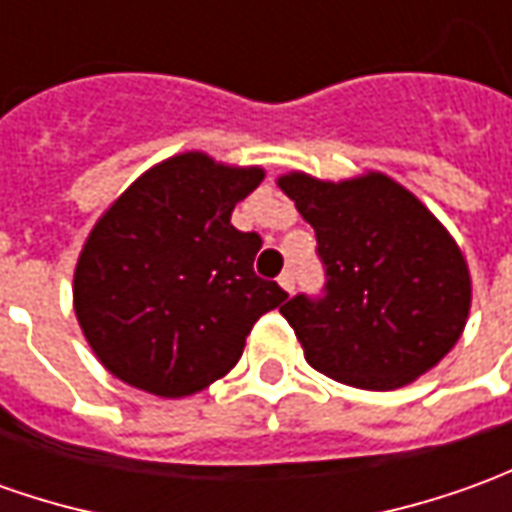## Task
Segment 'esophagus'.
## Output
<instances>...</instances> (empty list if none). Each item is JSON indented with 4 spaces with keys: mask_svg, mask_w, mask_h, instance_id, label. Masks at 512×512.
Here are the masks:
<instances>
[{
    "mask_svg": "<svg viewBox=\"0 0 512 512\" xmlns=\"http://www.w3.org/2000/svg\"><path fill=\"white\" fill-rule=\"evenodd\" d=\"M277 283L283 285L285 291H288V294H291V291H294V274H291V271H283V274H280V277H277Z\"/></svg>",
    "mask_w": 512,
    "mask_h": 512,
    "instance_id": "1",
    "label": "esophagus"
}]
</instances>
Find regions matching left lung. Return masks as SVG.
Returning a JSON list of instances; mask_svg holds the SVG:
<instances>
[{
  "label": "left lung",
  "mask_w": 512,
  "mask_h": 512,
  "mask_svg": "<svg viewBox=\"0 0 512 512\" xmlns=\"http://www.w3.org/2000/svg\"><path fill=\"white\" fill-rule=\"evenodd\" d=\"M277 184L314 227L325 266L322 297L280 308L308 364L375 392L431 370L471 308V274L446 227L384 173L339 184L288 173Z\"/></svg>",
  "instance_id": "1"
}]
</instances>
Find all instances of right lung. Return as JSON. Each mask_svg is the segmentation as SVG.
Here are the masks:
<instances>
[{"label": "right lung", "instance_id": "add662e5", "mask_svg": "<svg viewBox=\"0 0 512 512\" xmlns=\"http://www.w3.org/2000/svg\"><path fill=\"white\" fill-rule=\"evenodd\" d=\"M263 182L198 151L142 173L111 204L75 266V314L111 375L184 398L227 375L260 316L288 300L255 274L257 232L229 224Z\"/></svg>", "mask_w": 512, "mask_h": 512}]
</instances>
